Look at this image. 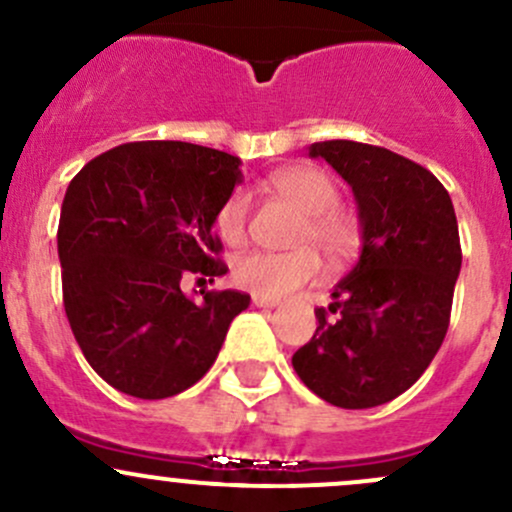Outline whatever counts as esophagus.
Returning <instances> with one entry per match:
<instances>
[{
  "label": "esophagus",
  "mask_w": 512,
  "mask_h": 512,
  "mask_svg": "<svg viewBox=\"0 0 512 512\" xmlns=\"http://www.w3.org/2000/svg\"><path fill=\"white\" fill-rule=\"evenodd\" d=\"M252 304H255V306H265V309H274V306H279V299L262 297V294H252Z\"/></svg>",
  "instance_id": "1"
}]
</instances>
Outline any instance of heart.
<instances>
[{
    "label": "heart",
    "instance_id": "b5f03b06",
    "mask_svg": "<svg viewBox=\"0 0 512 512\" xmlns=\"http://www.w3.org/2000/svg\"><path fill=\"white\" fill-rule=\"evenodd\" d=\"M272 188L306 213L299 225L297 245H314L331 262L346 260L358 242V230L346 213L338 211L341 191L326 171L314 166H292L272 174ZM250 225V198L233 191L215 211V230L228 245H240ZM321 272V260L311 247L292 252H250L235 260L233 277L240 287L270 299H282L314 282Z\"/></svg>",
    "mask_w": 512,
    "mask_h": 512
}]
</instances>
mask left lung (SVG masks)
Masks as SVG:
<instances>
[{
    "label": "left lung",
    "mask_w": 512,
    "mask_h": 512,
    "mask_svg": "<svg viewBox=\"0 0 512 512\" xmlns=\"http://www.w3.org/2000/svg\"><path fill=\"white\" fill-rule=\"evenodd\" d=\"M353 188L358 262L316 309L292 355L314 395L343 410L385 405L417 383L446 336L461 270L456 213L437 176L385 147L331 139L309 147Z\"/></svg>",
    "instance_id": "left-lung-1"
}]
</instances>
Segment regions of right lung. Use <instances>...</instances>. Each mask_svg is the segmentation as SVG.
<instances>
[{"label": "right lung", "mask_w": 512, "mask_h": 512, "mask_svg": "<svg viewBox=\"0 0 512 512\" xmlns=\"http://www.w3.org/2000/svg\"><path fill=\"white\" fill-rule=\"evenodd\" d=\"M240 159L188 142H129L75 174L58 223L63 306L105 383L164 400L211 370L250 294L186 297L181 282L228 272L215 211L240 184Z\"/></svg>", "instance_id": "obj_1"}]
</instances>
